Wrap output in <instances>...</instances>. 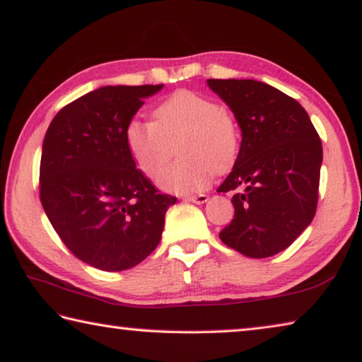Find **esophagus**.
Listing matches in <instances>:
<instances>
[{"instance_id": "34e87169", "label": "esophagus", "mask_w": 362, "mask_h": 362, "mask_svg": "<svg viewBox=\"0 0 362 362\" xmlns=\"http://www.w3.org/2000/svg\"><path fill=\"white\" fill-rule=\"evenodd\" d=\"M187 199V202H192V203H195V204H203V203H206L208 202V197L204 195V193H199V195H187V197H183Z\"/></svg>"}]
</instances>
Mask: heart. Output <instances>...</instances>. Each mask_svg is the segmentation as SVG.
<instances>
[{"instance_id": "1", "label": "heart", "mask_w": 362, "mask_h": 362, "mask_svg": "<svg viewBox=\"0 0 362 362\" xmlns=\"http://www.w3.org/2000/svg\"><path fill=\"white\" fill-rule=\"evenodd\" d=\"M175 144V163L160 172L158 183L175 193L199 192L209 185L213 172H223L234 163L239 133L229 112L192 90H177L154 107L153 122L133 118L125 128V143L138 169L154 177L170 158Z\"/></svg>"}]
</instances>
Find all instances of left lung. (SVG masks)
<instances>
[{
	"instance_id": "obj_1",
	"label": "left lung",
	"mask_w": 362,
	"mask_h": 362,
	"mask_svg": "<svg viewBox=\"0 0 362 362\" xmlns=\"http://www.w3.org/2000/svg\"><path fill=\"white\" fill-rule=\"evenodd\" d=\"M240 127L230 174L218 192L233 197L234 219L219 239L250 258L293 244L312 223L319 199L322 141L298 100L255 79H208Z\"/></svg>"
}]
</instances>
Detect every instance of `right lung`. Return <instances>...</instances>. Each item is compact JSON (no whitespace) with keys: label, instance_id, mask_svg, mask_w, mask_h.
Returning <instances> with one entry per match:
<instances>
[{"label":"right lung","instance_id":"obj_1","mask_svg":"<svg viewBox=\"0 0 362 362\" xmlns=\"http://www.w3.org/2000/svg\"><path fill=\"white\" fill-rule=\"evenodd\" d=\"M164 84L104 86L57 113L42 144L40 202L63 244L104 272L136 267L160 242L177 198L128 153L125 128Z\"/></svg>","mask_w":362,"mask_h":362}]
</instances>
